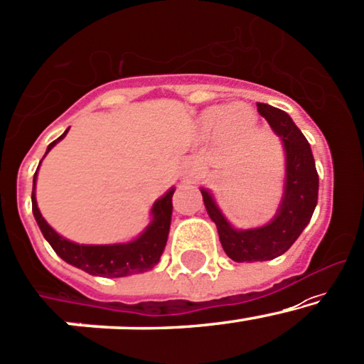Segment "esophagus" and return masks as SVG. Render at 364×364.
Masks as SVG:
<instances>
[{
    "label": "esophagus",
    "instance_id": "1",
    "mask_svg": "<svg viewBox=\"0 0 364 364\" xmlns=\"http://www.w3.org/2000/svg\"><path fill=\"white\" fill-rule=\"evenodd\" d=\"M197 166H195L193 161L190 159H185L181 162V179L186 183H193L197 179Z\"/></svg>",
    "mask_w": 364,
    "mask_h": 364
}]
</instances>
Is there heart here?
<instances>
[{
	"instance_id": "1",
	"label": "heart",
	"mask_w": 364,
	"mask_h": 364,
	"mask_svg": "<svg viewBox=\"0 0 364 364\" xmlns=\"http://www.w3.org/2000/svg\"><path fill=\"white\" fill-rule=\"evenodd\" d=\"M198 127L205 134L219 131L225 141H235L238 138L249 136L254 127V114L243 103H235L230 107H209L198 117Z\"/></svg>"
}]
</instances>
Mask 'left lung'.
Segmentation results:
<instances>
[{"label":"left lung","instance_id":"obj_1","mask_svg":"<svg viewBox=\"0 0 364 364\" xmlns=\"http://www.w3.org/2000/svg\"><path fill=\"white\" fill-rule=\"evenodd\" d=\"M257 110L285 150V188L277 215L264 226L237 230L221 213L213 193L200 190L207 214L218 226L223 249L235 262L271 261L285 254L309 225L318 203L319 179L309 141L287 112L266 103H257Z\"/></svg>","mask_w":364,"mask_h":364}]
</instances>
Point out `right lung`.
Wrapping results in <instances>:
<instances>
[{
  "mask_svg": "<svg viewBox=\"0 0 364 364\" xmlns=\"http://www.w3.org/2000/svg\"><path fill=\"white\" fill-rule=\"evenodd\" d=\"M67 133H69V129L53 143H50L46 154L57 145L60 139L65 138ZM36 176H38V171H36L33 179V214L43 237L46 238L51 249L63 261L93 274V277L105 278H122L129 277V274L145 273L161 261L171 228L174 188H171L164 197L155 200L154 207H151L150 225L134 240L127 243H114V245H79V243L67 240L62 235H58L39 213L38 202H36Z\"/></svg>",
  "mask_w": 364,
  "mask_h": 364,
  "instance_id": "add662e5",
  "label": "right lung"
}]
</instances>
